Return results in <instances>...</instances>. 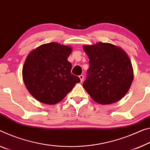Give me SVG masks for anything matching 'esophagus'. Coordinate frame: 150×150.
<instances>
[{
	"mask_svg": "<svg viewBox=\"0 0 150 150\" xmlns=\"http://www.w3.org/2000/svg\"><path fill=\"white\" fill-rule=\"evenodd\" d=\"M79 79H80V80H81V82H82L83 81V79H84L83 75H79Z\"/></svg>",
	"mask_w": 150,
	"mask_h": 150,
	"instance_id": "34e87169",
	"label": "esophagus"
}]
</instances>
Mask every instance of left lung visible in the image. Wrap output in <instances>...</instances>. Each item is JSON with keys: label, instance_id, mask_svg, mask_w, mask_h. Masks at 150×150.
<instances>
[{"label": "left lung", "instance_id": "1", "mask_svg": "<svg viewBox=\"0 0 150 150\" xmlns=\"http://www.w3.org/2000/svg\"><path fill=\"white\" fill-rule=\"evenodd\" d=\"M89 67L83 86L95 101L102 105L115 103L129 91L134 79L127 53L120 47L99 42L83 46Z\"/></svg>", "mask_w": 150, "mask_h": 150}]
</instances>
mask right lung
Masks as SVG:
<instances>
[{
    "label": "right lung",
    "mask_w": 150,
    "mask_h": 150,
    "mask_svg": "<svg viewBox=\"0 0 150 150\" xmlns=\"http://www.w3.org/2000/svg\"><path fill=\"white\" fill-rule=\"evenodd\" d=\"M71 52L70 47L50 42L28 54L23 65V81L37 100L49 105L57 103L80 82L71 72L72 65L67 58Z\"/></svg>",
    "instance_id": "add662e5"
}]
</instances>
